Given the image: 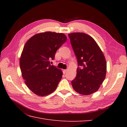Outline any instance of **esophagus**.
I'll list each match as a JSON object with an SVG mask.
<instances>
[{
    "label": "esophagus",
    "instance_id": "obj_1",
    "mask_svg": "<svg viewBox=\"0 0 127 127\" xmlns=\"http://www.w3.org/2000/svg\"><path fill=\"white\" fill-rule=\"evenodd\" d=\"M67 71H68L67 69H64V70H63V74H65L67 72Z\"/></svg>",
    "mask_w": 127,
    "mask_h": 127
}]
</instances>
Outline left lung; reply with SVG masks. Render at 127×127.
Returning a JSON list of instances; mask_svg holds the SVG:
<instances>
[{"label":"left lung","mask_w":127,"mask_h":127,"mask_svg":"<svg viewBox=\"0 0 127 127\" xmlns=\"http://www.w3.org/2000/svg\"><path fill=\"white\" fill-rule=\"evenodd\" d=\"M70 43L77 59L78 67L73 88L85 95L96 92L106 76V63L100 48L93 37L84 33L68 34Z\"/></svg>","instance_id":"obj_1"}]
</instances>
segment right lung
Segmentation results:
<instances>
[{"label": "right lung", "mask_w": 127, "mask_h": 127, "mask_svg": "<svg viewBox=\"0 0 127 127\" xmlns=\"http://www.w3.org/2000/svg\"><path fill=\"white\" fill-rule=\"evenodd\" d=\"M67 40L63 33L46 32L26 42L20 58L22 77L34 94L43 96L54 92L62 78L60 69L50 64L57 50Z\"/></svg>", "instance_id": "add662e5"}]
</instances>
